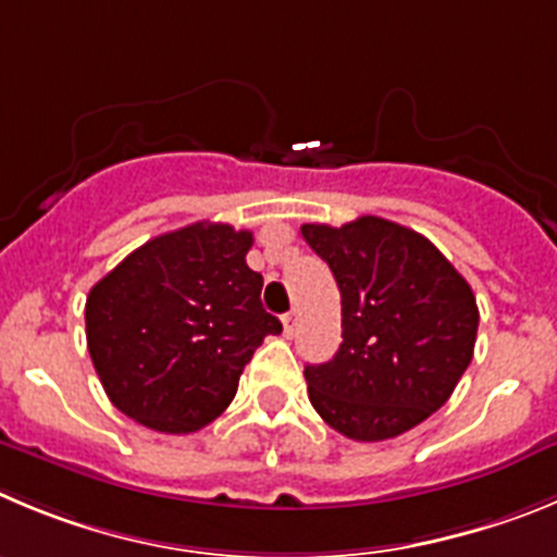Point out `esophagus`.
<instances>
[{
	"label": "esophagus",
	"mask_w": 557,
	"mask_h": 557,
	"mask_svg": "<svg viewBox=\"0 0 557 557\" xmlns=\"http://www.w3.org/2000/svg\"><path fill=\"white\" fill-rule=\"evenodd\" d=\"M298 318H300L298 309H289V312L284 314V318H282V323H284V334H287V336H293V334H295V329H298Z\"/></svg>",
	"instance_id": "1"
}]
</instances>
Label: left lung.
Segmentation results:
<instances>
[{
	"mask_svg": "<svg viewBox=\"0 0 557 557\" xmlns=\"http://www.w3.org/2000/svg\"><path fill=\"white\" fill-rule=\"evenodd\" d=\"M300 234L342 298L339 350L304 370L314 411L356 442L411 431L445 406L472 361V287L431 239L384 218L304 223Z\"/></svg>",
	"mask_w": 557,
	"mask_h": 557,
	"instance_id": "8db88e82",
	"label": "left lung"
}]
</instances>
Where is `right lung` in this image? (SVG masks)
Here are the masks:
<instances>
[{"label":"right lung","mask_w":557,"mask_h":557,"mask_svg":"<svg viewBox=\"0 0 557 557\" xmlns=\"http://www.w3.org/2000/svg\"><path fill=\"white\" fill-rule=\"evenodd\" d=\"M253 234L198 221L160 234L94 284L85 334L112 406L160 433H193L226 411L268 334Z\"/></svg>","instance_id":"1"}]
</instances>
